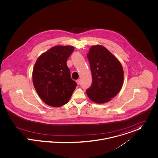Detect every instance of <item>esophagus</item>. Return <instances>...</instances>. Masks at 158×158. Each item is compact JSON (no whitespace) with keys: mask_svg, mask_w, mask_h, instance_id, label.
<instances>
[{"mask_svg":"<svg viewBox=\"0 0 158 158\" xmlns=\"http://www.w3.org/2000/svg\"><path fill=\"white\" fill-rule=\"evenodd\" d=\"M76 82H77V84L78 85H79V84H80V83H81V80H80V79H77V80H76Z\"/></svg>","mask_w":158,"mask_h":158,"instance_id":"obj_1","label":"esophagus"}]
</instances>
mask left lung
Wrapping results in <instances>:
<instances>
[{
  "label": "left lung",
  "instance_id": "obj_1",
  "mask_svg": "<svg viewBox=\"0 0 158 158\" xmlns=\"http://www.w3.org/2000/svg\"><path fill=\"white\" fill-rule=\"evenodd\" d=\"M87 57L92 74L91 85L86 91L88 97L97 104L107 102L123 87V66L112 53L100 45L91 47Z\"/></svg>",
  "mask_w": 158,
  "mask_h": 158
}]
</instances>
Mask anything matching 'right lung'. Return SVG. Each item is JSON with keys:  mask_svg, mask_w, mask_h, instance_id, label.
I'll return each mask as SVG.
<instances>
[{"mask_svg": "<svg viewBox=\"0 0 158 158\" xmlns=\"http://www.w3.org/2000/svg\"><path fill=\"white\" fill-rule=\"evenodd\" d=\"M73 51V46H55L42 53L35 62L32 74L33 85L40 99L49 106L66 104L77 85L67 65Z\"/></svg>", "mask_w": 158, "mask_h": 158, "instance_id": "obj_1", "label": "right lung"}]
</instances>
